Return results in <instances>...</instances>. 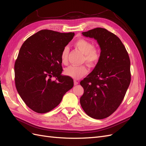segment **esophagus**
Returning a JSON list of instances; mask_svg holds the SVG:
<instances>
[{
	"mask_svg": "<svg viewBox=\"0 0 146 146\" xmlns=\"http://www.w3.org/2000/svg\"><path fill=\"white\" fill-rule=\"evenodd\" d=\"M78 82L75 80H74V85H78Z\"/></svg>",
	"mask_w": 146,
	"mask_h": 146,
	"instance_id": "esophagus-1",
	"label": "esophagus"
}]
</instances>
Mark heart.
I'll return each mask as SVG.
<instances>
[{"label":"heart","mask_w":146,"mask_h":146,"mask_svg":"<svg viewBox=\"0 0 146 146\" xmlns=\"http://www.w3.org/2000/svg\"><path fill=\"white\" fill-rule=\"evenodd\" d=\"M74 46L84 54V61L90 66H94L98 63L100 54L98 50L94 48V44L90 41L81 38L74 42ZM69 47H64L61 53V60L62 63L67 62L69 54ZM88 72L85 66L70 65L64 70V74L74 79H79L82 77Z\"/></svg>","instance_id":"1"}]
</instances>
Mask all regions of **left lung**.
Segmentation results:
<instances>
[{
	"mask_svg": "<svg viewBox=\"0 0 146 146\" xmlns=\"http://www.w3.org/2000/svg\"><path fill=\"white\" fill-rule=\"evenodd\" d=\"M82 35L96 39L100 54L94 69L80 82L84 89L80 105L90 117L102 119L116 111L129 86V56L121 39L107 30L96 28Z\"/></svg>",
	"mask_w": 146,
	"mask_h": 146,
	"instance_id": "8db88e82",
	"label": "left lung"
}]
</instances>
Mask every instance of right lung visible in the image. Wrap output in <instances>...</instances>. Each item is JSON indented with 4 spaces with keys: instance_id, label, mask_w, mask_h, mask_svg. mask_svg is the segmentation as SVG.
<instances>
[{
    "instance_id": "add662e5",
    "label": "right lung",
    "mask_w": 146,
    "mask_h": 146,
    "mask_svg": "<svg viewBox=\"0 0 146 146\" xmlns=\"http://www.w3.org/2000/svg\"><path fill=\"white\" fill-rule=\"evenodd\" d=\"M74 35L42 30L21 46L15 64V84L21 99L33 111H51L72 88L73 79L61 74L60 56ZM52 76L55 81L51 80Z\"/></svg>"
}]
</instances>
